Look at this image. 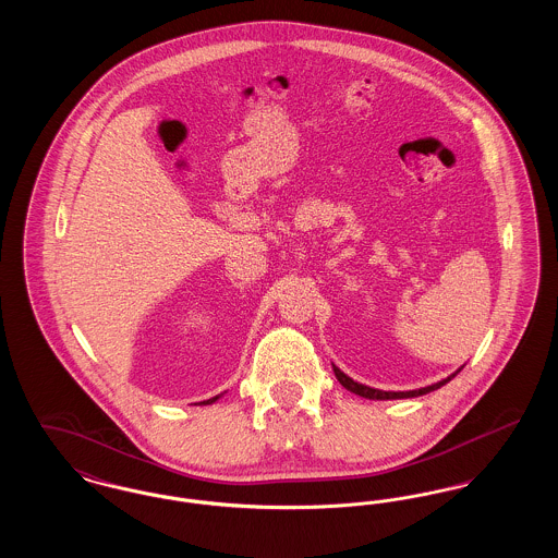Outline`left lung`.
<instances>
[{"mask_svg":"<svg viewBox=\"0 0 558 558\" xmlns=\"http://www.w3.org/2000/svg\"><path fill=\"white\" fill-rule=\"evenodd\" d=\"M332 371H335V376L339 378V383L345 387L347 391H351V393H355V396H360V398L366 399H408L418 398V396H426V393H430V391H435V389L444 387L446 383H450L451 378H453V376L460 372L456 371L453 374H450L448 378H444V380H439V383H435V385L423 387V389H414V391H380V389H372V387H366V385H360V383H355L353 378H349L345 372L339 371L337 366H332Z\"/></svg>","mask_w":558,"mask_h":558,"instance_id":"8db88e82","label":"left lung"}]
</instances>
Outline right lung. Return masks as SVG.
I'll use <instances>...</instances> for the list:
<instances>
[{"mask_svg":"<svg viewBox=\"0 0 558 558\" xmlns=\"http://www.w3.org/2000/svg\"><path fill=\"white\" fill-rule=\"evenodd\" d=\"M215 399H219V398L207 399V401H203V403H213V401H215Z\"/></svg>","mask_w":558,"mask_h":558,"instance_id":"right-lung-1","label":"right lung"}]
</instances>
